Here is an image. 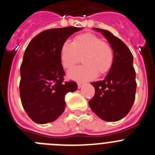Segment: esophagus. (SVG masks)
Instances as JSON below:
<instances>
[{"mask_svg": "<svg viewBox=\"0 0 155 155\" xmlns=\"http://www.w3.org/2000/svg\"><path fill=\"white\" fill-rule=\"evenodd\" d=\"M84 85L83 83H78V88H81V87H82V86Z\"/></svg>", "mask_w": 155, "mask_h": 155, "instance_id": "1", "label": "esophagus"}]
</instances>
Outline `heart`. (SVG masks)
Returning a JSON list of instances; mask_svg holds the SVG:
<instances>
[{"label": "heart", "instance_id": "heart-1", "mask_svg": "<svg viewBox=\"0 0 155 155\" xmlns=\"http://www.w3.org/2000/svg\"><path fill=\"white\" fill-rule=\"evenodd\" d=\"M60 58L64 68H71L79 62L84 64L72 68L68 77L78 81L93 80L99 74L110 71L114 62V51L108 43L99 37L87 33L75 37L73 42L65 41L60 51Z\"/></svg>", "mask_w": 155, "mask_h": 155}]
</instances>
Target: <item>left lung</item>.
Returning <instances> with one entry per match:
<instances>
[{
    "mask_svg": "<svg viewBox=\"0 0 155 155\" xmlns=\"http://www.w3.org/2000/svg\"><path fill=\"white\" fill-rule=\"evenodd\" d=\"M107 40L114 51L111 68L103 81L91 83L95 94L88 102L91 109L101 119L117 121L127 115L135 99V71L133 55L125 44L110 31L93 28Z\"/></svg>",
    "mask_w": 155,
    "mask_h": 155,
    "instance_id": "1",
    "label": "left lung"
}]
</instances>
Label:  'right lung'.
I'll list each match as a JSON object with an SVG mask.
<instances>
[{
    "instance_id": "1",
    "label": "right lung",
    "mask_w": 155,
    "mask_h": 155,
    "mask_svg": "<svg viewBox=\"0 0 155 155\" xmlns=\"http://www.w3.org/2000/svg\"><path fill=\"white\" fill-rule=\"evenodd\" d=\"M82 28L47 30L31 40L25 50L20 71V95L23 107L37 124L58 119L64 110L65 94L78 89L74 81L64 82L60 51L66 40Z\"/></svg>"
}]
</instances>
